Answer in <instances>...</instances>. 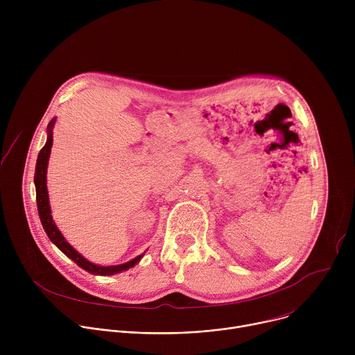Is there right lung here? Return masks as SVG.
Returning <instances> with one entry per match:
<instances>
[{
    "mask_svg": "<svg viewBox=\"0 0 355 355\" xmlns=\"http://www.w3.org/2000/svg\"><path fill=\"white\" fill-rule=\"evenodd\" d=\"M55 125V119L50 121V123L47 125V141L46 144L42 147V150L39 151L37 155V162H36V168H35V187H36V202H37V212H39V218L42 222V226L47 234V237L52 240L64 254L71 259L78 267H81L83 270L91 272V274H96V275H114L116 272L121 271H126L132 267H135V264H137L140 261V259L143 257L139 256L136 259H133L129 263L121 264V266H112V267H101V266H95L89 261H87L80 252H77L62 236V233L59 232L58 226L53 222L52 215H50V205H49V195H47V187H46V170H47V162H49V155H50V148H52V143H53V129Z\"/></svg>",
    "mask_w": 355,
    "mask_h": 355,
    "instance_id": "add662e5",
    "label": "right lung"
}]
</instances>
